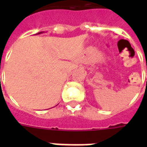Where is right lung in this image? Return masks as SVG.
Here are the masks:
<instances>
[{
  "label": "right lung",
  "instance_id": "obj_1",
  "mask_svg": "<svg viewBox=\"0 0 147 147\" xmlns=\"http://www.w3.org/2000/svg\"><path fill=\"white\" fill-rule=\"evenodd\" d=\"M43 33V32H40V33H36V34H40V33Z\"/></svg>",
  "mask_w": 147,
  "mask_h": 147
}]
</instances>
